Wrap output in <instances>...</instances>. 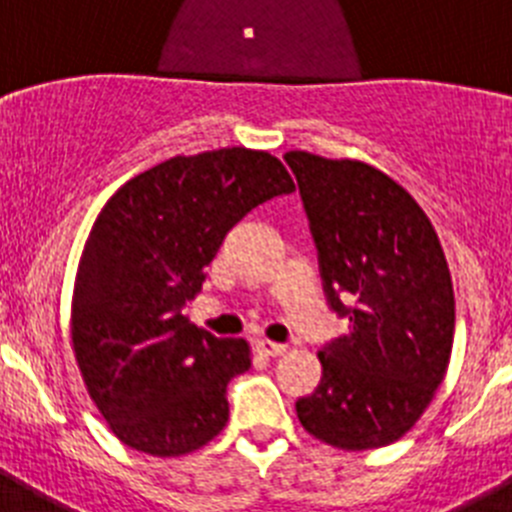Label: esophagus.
Returning a JSON list of instances; mask_svg holds the SVG:
<instances>
[{"mask_svg": "<svg viewBox=\"0 0 512 512\" xmlns=\"http://www.w3.org/2000/svg\"><path fill=\"white\" fill-rule=\"evenodd\" d=\"M256 348H259V351L264 356H282V354H287V346H284V343H274V341H259V343H256Z\"/></svg>", "mask_w": 512, "mask_h": 512, "instance_id": "34e87169", "label": "esophagus"}]
</instances>
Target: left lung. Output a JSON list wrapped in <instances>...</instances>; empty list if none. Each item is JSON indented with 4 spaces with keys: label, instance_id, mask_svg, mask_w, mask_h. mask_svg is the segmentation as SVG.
Masks as SVG:
<instances>
[{
    "label": "left lung",
    "instance_id": "obj_1",
    "mask_svg": "<svg viewBox=\"0 0 512 512\" xmlns=\"http://www.w3.org/2000/svg\"><path fill=\"white\" fill-rule=\"evenodd\" d=\"M318 246L330 307L351 333L318 351L323 379L297 400L310 436L343 451L390 446L446 377L454 284L431 220L395 179L354 158L284 153Z\"/></svg>",
    "mask_w": 512,
    "mask_h": 512
}]
</instances>
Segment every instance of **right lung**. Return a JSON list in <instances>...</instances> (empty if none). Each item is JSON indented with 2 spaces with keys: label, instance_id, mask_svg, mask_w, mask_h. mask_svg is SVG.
<instances>
[{
  "label": "right lung",
  "instance_id": "add662e5",
  "mask_svg": "<svg viewBox=\"0 0 512 512\" xmlns=\"http://www.w3.org/2000/svg\"><path fill=\"white\" fill-rule=\"evenodd\" d=\"M295 182L277 156L220 148L133 176L94 220L76 269L71 343L110 431L151 456L202 449L228 423L225 387L251 346L189 323L205 266L246 212Z\"/></svg>",
  "mask_w": 512,
  "mask_h": 512
}]
</instances>
